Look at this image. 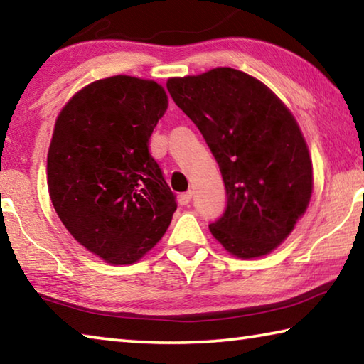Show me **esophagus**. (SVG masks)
I'll return each instance as SVG.
<instances>
[{
  "label": "esophagus",
  "mask_w": 364,
  "mask_h": 364,
  "mask_svg": "<svg viewBox=\"0 0 364 364\" xmlns=\"http://www.w3.org/2000/svg\"><path fill=\"white\" fill-rule=\"evenodd\" d=\"M191 199H193V193H191V191H186V193H181L178 196V202H180V205H188Z\"/></svg>",
  "instance_id": "obj_1"
}]
</instances>
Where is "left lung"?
Segmentation results:
<instances>
[{
	"label": "left lung",
	"mask_w": 364,
	"mask_h": 364,
	"mask_svg": "<svg viewBox=\"0 0 364 364\" xmlns=\"http://www.w3.org/2000/svg\"><path fill=\"white\" fill-rule=\"evenodd\" d=\"M167 90L223 176L228 204L208 225L213 237L239 258L269 254L305 213L313 191L311 159L291 110L268 86L231 67L170 78Z\"/></svg>",
	"instance_id": "left-lung-1"
}]
</instances>
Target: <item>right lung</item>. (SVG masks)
<instances>
[{
    "mask_svg": "<svg viewBox=\"0 0 364 364\" xmlns=\"http://www.w3.org/2000/svg\"><path fill=\"white\" fill-rule=\"evenodd\" d=\"M168 106L152 80L115 75L80 90L54 125L49 197L83 247L112 264L138 262L176 210L149 139Z\"/></svg>",
    "mask_w": 364,
    "mask_h": 364,
    "instance_id": "obj_1",
    "label": "right lung"
}]
</instances>
